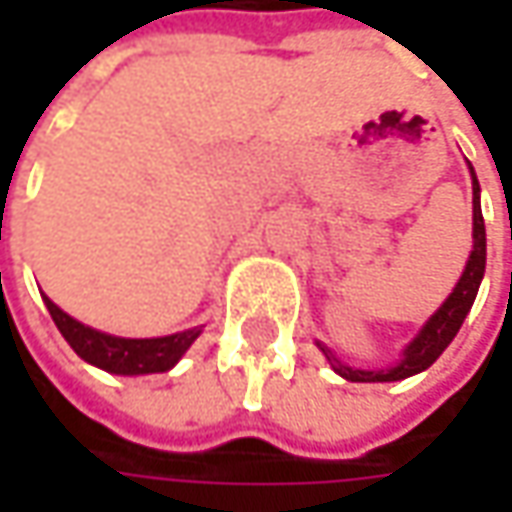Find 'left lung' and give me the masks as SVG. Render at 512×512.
I'll list each match as a JSON object with an SVG mask.
<instances>
[{
	"label": "left lung",
	"instance_id": "1",
	"mask_svg": "<svg viewBox=\"0 0 512 512\" xmlns=\"http://www.w3.org/2000/svg\"><path fill=\"white\" fill-rule=\"evenodd\" d=\"M470 168V179H473V250H470V259L464 265L459 282L453 287V293L442 302V307L427 319L422 325V330L413 336V342L407 344L399 356V362L390 364V367H382V370H362V367H350V364L339 362L333 356V350L325 347L322 342L319 350L325 353V359L330 362V367L347 379V382H402L407 376H416L427 370L430 364L436 362L444 353V347L456 339L459 327L467 319L470 307L476 302V293H479V285L484 279V265H487V233H484V216H482V187H479V179H476V170L467 162Z\"/></svg>",
	"mask_w": 512,
	"mask_h": 512
}]
</instances>
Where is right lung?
<instances>
[{
  "label": "right lung",
  "instance_id": "right-lung-1",
  "mask_svg": "<svg viewBox=\"0 0 512 512\" xmlns=\"http://www.w3.org/2000/svg\"><path fill=\"white\" fill-rule=\"evenodd\" d=\"M50 319L56 322L65 342L76 350L79 359H85L99 370H108L116 376H145V373H168L173 364L187 353V347L199 339L202 327H190L182 333L156 336V339H125V336H110L96 327L82 325L73 316H68L59 305H53L42 293Z\"/></svg>",
  "mask_w": 512,
  "mask_h": 512
}]
</instances>
